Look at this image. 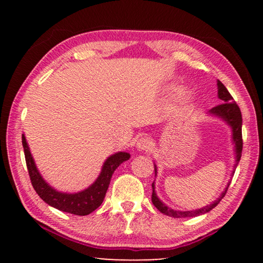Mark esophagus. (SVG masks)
I'll use <instances>...</instances> for the list:
<instances>
[{
	"instance_id": "esophagus-1",
	"label": "esophagus",
	"mask_w": 263,
	"mask_h": 263,
	"mask_svg": "<svg viewBox=\"0 0 263 263\" xmlns=\"http://www.w3.org/2000/svg\"><path fill=\"white\" fill-rule=\"evenodd\" d=\"M136 147L138 151H149L151 147H152V142L148 139V138H140L139 140L137 141Z\"/></svg>"
}]
</instances>
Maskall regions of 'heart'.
<instances>
[{
  "mask_svg": "<svg viewBox=\"0 0 263 263\" xmlns=\"http://www.w3.org/2000/svg\"><path fill=\"white\" fill-rule=\"evenodd\" d=\"M175 88H176L175 83L169 84V86L166 87V91L172 92L175 90ZM195 97H196V91L193 87L185 86V87L180 88L176 92L174 102H173L172 111L174 114L182 112L184 109H186L189 105H191V103L195 101Z\"/></svg>",
  "mask_w": 263,
  "mask_h": 263,
  "instance_id": "b5f03b06",
  "label": "heart"
}]
</instances>
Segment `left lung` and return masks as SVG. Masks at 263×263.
<instances>
[{
    "instance_id": "1",
    "label": "left lung",
    "mask_w": 263,
    "mask_h": 263,
    "mask_svg": "<svg viewBox=\"0 0 263 263\" xmlns=\"http://www.w3.org/2000/svg\"><path fill=\"white\" fill-rule=\"evenodd\" d=\"M217 88H218V99L221 101V104L215 106L211 110H209L208 115L212 116V117L220 118L221 121H224L228 125L231 127V131H232V142L234 145V167L232 175H231V180H232V176L234 175L235 168H237L238 163L240 161V158H241V152H242V135H241V127H242V117H241V111H240L238 104L235 103L233 97L231 96L226 87L222 84L219 80H217ZM154 172L155 176L158 175V167L154 162ZM231 180L229 181L228 185L225 186V189L222 193L219 195L216 201L209 204V205L203 206L201 209H196V210H190V211H180V210H174V209L169 208L166 205L161 199L158 197L157 191H155V182L152 183V203L154 206L158 209L160 212H162L163 215L174 217V218H186V217H197L204 215L209 211H211L213 208L218 205V203L221 201V198L224 197L226 191H228Z\"/></svg>"
}]
</instances>
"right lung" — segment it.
I'll return each instance as SVG.
<instances>
[{
  "mask_svg": "<svg viewBox=\"0 0 263 263\" xmlns=\"http://www.w3.org/2000/svg\"><path fill=\"white\" fill-rule=\"evenodd\" d=\"M22 144H23L30 180L35 193L48 205L62 212L73 213L77 216H87L95 211L103 203L114 172L119 167V164L130 159V153L127 152H117L110 155L102 166L100 175L88 188L78 193H64V191L54 189L44 180L35 166L34 159L30 152V147L24 135H22Z\"/></svg>",
  "mask_w": 263,
  "mask_h": 263,
  "instance_id": "add662e5",
  "label": "right lung"
}]
</instances>
